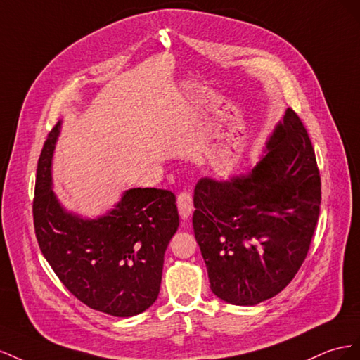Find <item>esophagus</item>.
Returning a JSON list of instances; mask_svg holds the SVG:
<instances>
[{
    "label": "esophagus",
    "instance_id": "esophagus-1",
    "mask_svg": "<svg viewBox=\"0 0 360 360\" xmlns=\"http://www.w3.org/2000/svg\"><path fill=\"white\" fill-rule=\"evenodd\" d=\"M178 211L182 220H187L193 212V199L191 194L187 191H182L178 196Z\"/></svg>",
    "mask_w": 360,
    "mask_h": 360
}]
</instances>
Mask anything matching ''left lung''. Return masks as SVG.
I'll return each mask as SVG.
<instances>
[{"label": "left lung", "instance_id": "obj_1", "mask_svg": "<svg viewBox=\"0 0 360 360\" xmlns=\"http://www.w3.org/2000/svg\"><path fill=\"white\" fill-rule=\"evenodd\" d=\"M193 200L211 291L237 306L279 294L306 258L321 203L315 152L299 116L286 110L248 174L200 178Z\"/></svg>", "mask_w": 360, "mask_h": 360}]
</instances>
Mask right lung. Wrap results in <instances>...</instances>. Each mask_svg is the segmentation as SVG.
<instances>
[{"instance_id":"right-lung-1","label":"right lung","mask_w":360,"mask_h":360,"mask_svg":"<svg viewBox=\"0 0 360 360\" xmlns=\"http://www.w3.org/2000/svg\"><path fill=\"white\" fill-rule=\"evenodd\" d=\"M61 122L48 134L37 162L33 202L39 248L79 302L112 316H134L157 300L164 252L178 231L169 190L131 188L96 219L68 211L53 190V155Z\"/></svg>"}]
</instances>
